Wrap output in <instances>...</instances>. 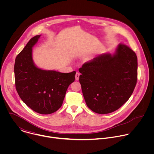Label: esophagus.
Wrapping results in <instances>:
<instances>
[{
  "label": "esophagus",
  "instance_id": "esophagus-1",
  "mask_svg": "<svg viewBox=\"0 0 154 154\" xmlns=\"http://www.w3.org/2000/svg\"><path fill=\"white\" fill-rule=\"evenodd\" d=\"M80 74L79 72H76V74H75V80H78L79 79Z\"/></svg>",
  "mask_w": 154,
  "mask_h": 154
}]
</instances>
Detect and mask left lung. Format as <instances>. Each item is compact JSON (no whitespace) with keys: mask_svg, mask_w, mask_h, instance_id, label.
<instances>
[{"mask_svg":"<svg viewBox=\"0 0 154 154\" xmlns=\"http://www.w3.org/2000/svg\"><path fill=\"white\" fill-rule=\"evenodd\" d=\"M79 82L86 103L96 113L113 112L132 94L137 82L135 52L119 44L112 55L104 54L85 63L79 68Z\"/></svg>","mask_w":154,"mask_h":154,"instance_id":"obj_1","label":"left lung"}]
</instances>
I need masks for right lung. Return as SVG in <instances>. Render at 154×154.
Returning <instances> with one entry per match:
<instances>
[{
    "label": "right lung",
    "mask_w": 154,
    "mask_h": 154,
    "mask_svg": "<svg viewBox=\"0 0 154 154\" xmlns=\"http://www.w3.org/2000/svg\"><path fill=\"white\" fill-rule=\"evenodd\" d=\"M40 35L30 39L16 57L14 66L16 91L23 100L33 111L51 114L61 106L69 85L75 80L76 72L61 73L42 70L35 66L32 48Z\"/></svg>",
    "instance_id": "right-lung-1"
}]
</instances>
